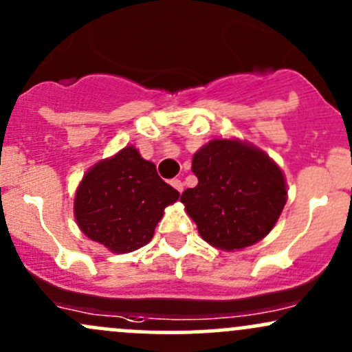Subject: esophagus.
<instances>
[{"label":"esophagus","instance_id":"1","mask_svg":"<svg viewBox=\"0 0 352 352\" xmlns=\"http://www.w3.org/2000/svg\"><path fill=\"white\" fill-rule=\"evenodd\" d=\"M171 186L175 188L177 192H183V181H181V179H173Z\"/></svg>","mask_w":352,"mask_h":352}]
</instances>
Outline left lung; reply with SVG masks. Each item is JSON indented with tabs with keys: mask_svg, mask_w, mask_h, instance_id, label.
<instances>
[{
	"mask_svg": "<svg viewBox=\"0 0 352 352\" xmlns=\"http://www.w3.org/2000/svg\"><path fill=\"white\" fill-rule=\"evenodd\" d=\"M195 188L181 195L203 240L221 250H240L274 228L287 201L277 164L256 147L214 139L192 156Z\"/></svg>",
	"mask_w": 352,
	"mask_h": 352,
	"instance_id": "left-lung-1",
	"label": "left lung"
}]
</instances>
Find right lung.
Instances as JSON below:
<instances>
[{
	"instance_id": "right-lung-1",
	"label": "right lung",
	"mask_w": 352,
	"mask_h": 352,
	"mask_svg": "<svg viewBox=\"0 0 352 352\" xmlns=\"http://www.w3.org/2000/svg\"><path fill=\"white\" fill-rule=\"evenodd\" d=\"M177 198L154 162L127 146L84 176L75 195V220L90 240L111 252H134L149 243L164 208Z\"/></svg>"
}]
</instances>
